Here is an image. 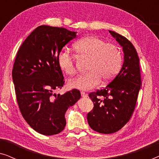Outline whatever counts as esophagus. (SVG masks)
<instances>
[{
  "label": "esophagus",
  "instance_id": "34e87169",
  "mask_svg": "<svg viewBox=\"0 0 159 159\" xmlns=\"http://www.w3.org/2000/svg\"><path fill=\"white\" fill-rule=\"evenodd\" d=\"M81 95L82 98H87V96H88V95H87L84 92H81Z\"/></svg>",
  "mask_w": 159,
  "mask_h": 159
}]
</instances>
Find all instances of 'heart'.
I'll return each instance as SVG.
<instances>
[{
  "instance_id": "1",
  "label": "heart",
  "mask_w": 159,
  "mask_h": 159,
  "mask_svg": "<svg viewBox=\"0 0 159 159\" xmlns=\"http://www.w3.org/2000/svg\"><path fill=\"white\" fill-rule=\"evenodd\" d=\"M77 56L88 59L86 69L88 71L69 82L72 88L89 90L111 80L119 72L122 62L120 50L112 43L97 36L84 37L74 45ZM57 64L61 70L67 75L76 72L75 58L66 51H61L57 56Z\"/></svg>"
}]
</instances>
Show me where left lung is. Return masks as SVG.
<instances>
[{"label":"left lung","instance_id":"obj_1","mask_svg":"<svg viewBox=\"0 0 159 159\" xmlns=\"http://www.w3.org/2000/svg\"><path fill=\"white\" fill-rule=\"evenodd\" d=\"M109 32L122 47L125 56L122 67L114 79L102 90L89 94L94 107L88 114V125L103 134L119 131L129 121L141 87L139 57L134 45L125 37Z\"/></svg>","mask_w":159,"mask_h":159}]
</instances>
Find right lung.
<instances>
[{
	"mask_svg": "<svg viewBox=\"0 0 159 159\" xmlns=\"http://www.w3.org/2000/svg\"><path fill=\"white\" fill-rule=\"evenodd\" d=\"M77 32L63 27L39 26L26 38L16 54L12 70L16 101L24 119L44 135L60 133L66 126L65 113L81 97L73 89L64 94V80L58 54Z\"/></svg>",
	"mask_w": 159,
	"mask_h": 159,
	"instance_id": "add662e5",
	"label": "right lung"
}]
</instances>
